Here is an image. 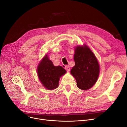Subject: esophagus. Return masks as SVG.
Masks as SVG:
<instances>
[{
    "instance_id": "obj_1",
    "label": "esophagus",
    "mask_w": 127,
    "mask_h": 127,
    "mask_svg": "<svg viewBox=\"0 0 127 127\" xmlns=\"http://www.w3.org/2000/svg\"><path fill=\"white\" fill-rule=\"evenodd\" d=\"M65 69H66V70H67V71H70V67H69V65H66V66H65Z\"/></svg>"
}]
</instances>
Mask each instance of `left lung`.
Masks as SVG:
<instances>
[{"label": "left lung", "instance_id": "8db88e82", "mask_svg": "<svg viewBox=\"0 0 127 127\" xmlns=\"http://www.w3.org/2000/svg\"><path fill=\"white\" fill-rule=\"evenodd\" d=\"M74 60L75 65L70 72L76 79L77 87L82 90L90 89L95 84L99 74L96 57L88 46H78Z\"/></svg>", "mask_w": 127, "mask_h": 127}]
</instances>
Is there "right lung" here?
I'll return each instance as SVG.
<instances>
[{
	"label": "right lung",
	"instance_id": "1",
	"mask_svg": "<svg viewBox=\"0 0 127 127\" xmlns=\"http://www.w3.org/2000/svg\"><path fill=\"white\" fill-rule=\"evenodd\" d=\"M66 70L62 66H55L47 56L42 60L37 67L39 80L47 89L52 90L58 88L60 77L64 75Z\"/></svg>",
	"mask_w": 127,
	"mask_h": 127
}]
</instances>
